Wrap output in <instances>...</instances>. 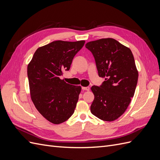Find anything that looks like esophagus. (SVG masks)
I'll use <instances>...</instances> for the list:
<instances>
[{
    "mask_svg": "<svg viewBox=\"0 0 160 160\" xmlns=\"http://www.w3.org/2000/svg\"><path fill=\"white\" fill-rule=\"evenodd\" d=\"M82 89L85 91H89L90 88L89 87H82Z\"/></svg>",
    "mask_w": 160,
    "mask_h": 160,
    "instance_id": "obj_1",
    "label": "esophagus"
}]
</instances>
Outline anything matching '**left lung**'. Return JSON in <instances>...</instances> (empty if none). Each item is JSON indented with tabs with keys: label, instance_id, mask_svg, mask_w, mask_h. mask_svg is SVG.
Wrapping results in <instances>:
<instances>
[{
	"label": "left lung",
	"instance_id": "left-lung-1",
	"mask_svg": "<svg viewBox=\"0 0 160 160\" xmlns=\"http://www.w3.org/2000/svg\"><path fill=\"white\" fill-rule=\"evenodd\" d=\"M85 47L95 58L99 76L105 80L100 87H91L95 98L91 112L113 122L127 109L136 88L138 71L132 52L111 38L90 41Z\"/></svg>",
	"mask_w": 160,
	"mask_h": 160
}]
</instances>
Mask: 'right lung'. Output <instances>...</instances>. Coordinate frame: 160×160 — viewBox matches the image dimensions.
I'll return each instance as SVG.
<instances>
[{"instance_id":"1","label":"right lung","mask_w":160,"mask_h":160,"mask_svg":"<svg viewBox=\"0 0 160 160\" xmlns=\"http://www.w3.org/2000/svg\"><path fill=\"white\" fill-rule=\"evenodd\" d=\"M85 41H55L38 48L27 67L32 101L43 117L60 124L73 114L81 87L67 83L60 76Z\"/></svg>"}]
</instances>
